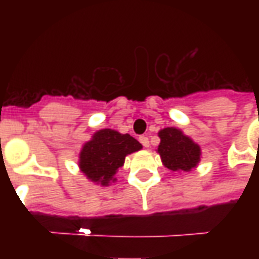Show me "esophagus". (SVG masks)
Segmentation results:
<instances>
[{"mask_svg": "<svg viewBox=\"0 0 259 259\" xmlns=\"http://www.w3.org/2000/svg\"><path fill=\"white\" fill-rule=\"evenodd\" d=\"M138 140H140V142H141L144 148H149V138L145 137V136H141Z\"/></svg>", "mask_w": 259, "mask_h": 259, "instance_id": "obj_1", "label": "esophagus"}]
</instances>
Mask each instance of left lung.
Segmentation results:
<instances>
[{
	"label": "left lung",
	"mask_w": 259,
	"mask_h": 259,
	"mask_svg": "<svg viewBox=\"0 0 259 259\" xmlns=\"http://www.w3.org/2000/svg\"><path fill=\"white\" fill-rule=\"evenodd\" d=\"M157 152L164 166L173 172H189L200 161V146L180 129L165 127L158 132Z\"/></svg>",
	"instance_id": "8db88e82"
}]
</instances>
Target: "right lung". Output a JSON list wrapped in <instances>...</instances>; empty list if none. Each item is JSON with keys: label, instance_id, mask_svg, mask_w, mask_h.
<instances>
[{"label": "right lung", "instance_id": "1", "mask_svg": "<svg viewBox=\"0 0 259 259\" xmlns=\"http://www.w3.org/2000/svg\"><path fill=\"white\" fill-rule=\"evenodd\" d=\"M141 149V144L130 134L113 129L98 130L79 153V168L89 180L107 187L117 180L114 176L126 156Z\"/></svg>", "mask_w": 259, "mask_h": 259}]
</instances>
